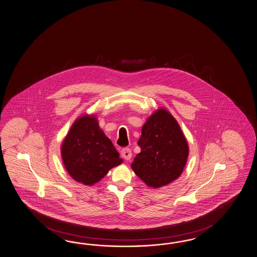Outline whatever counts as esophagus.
Here are the masks:
<instances>
[{
	"label": "esophagus",
	"mask_w": 257,
	"mask_h": 257,
	"mask_svg": "<svg viewBox=\"0 0 257 257\" xmlns=\"http://www.w3.org/2000/svg\"><path fill=\"white\" fill-rule=\"evenodd\" d=\"M120 154H121L122 158H124L126 161H129L132 158V151L130 149H123L120 152Z\"/></svg>",
	"instance_id": "esophagus-1"
}]
</instances>
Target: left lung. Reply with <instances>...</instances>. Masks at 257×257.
I'll list each match as a JSON object with an SVG mask.
<instances>
[{
    "label": "left lung",
    "mask_w": 257,
    "mask_h": 257,
    "mask_svg": "<svg viewBox=\"0 0 257 257\" xmlns=\"http://www.w3.org/2000/svg\"><path fill=\"white\" fill-rule=\"evenodd\" d=\"M138 144L141 152L131 167L149 187H163L180 178L189 147L178 121L167 109L160 108L147 119Z\"/></svg>",
    "instance_id": "left-lung-1"
}]
</instances>
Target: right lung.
<instances>
[{
    "instance_id": "1",
    "label": "right lung",
    "mask_w": 257,
    "mask_h": 257,
    "mask_svg": "<svg viewBox=\"0 0 257 257\" xmlns=\"http://www.w3.org/2000/svg\"><path fill=\"white\" fill-rule=\"evenodd\" d=\"M61 152L68 174L84 185H93L112 167L122 163L93 115L85 114L76 119L63 140Z\"/></svg>"
}]
</instances>
